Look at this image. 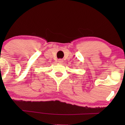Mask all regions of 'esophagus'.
<instances>
[{"instance_id":"esophagus-1","label":"esophagus","mask_w":125,"mask_h":125,"mask_svg":"<svg viewBox=\"0 0 125 125\" xmlns=\"http://www.w3.org/2000/svg\"><path fill=\"white\" fill-rule=\"evenodd\" d=\"M58 62H59V63H60V64H62V63L64 62V61H63L62 59H59V60H58Z\"/></svg>"}]
</instances>
